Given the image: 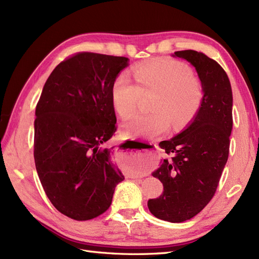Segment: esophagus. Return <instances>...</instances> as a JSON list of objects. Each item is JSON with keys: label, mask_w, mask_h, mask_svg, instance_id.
<instances>
[{"label": "esophagus", "mask_w": 259, "mask_h": 259, "mask_svg": "<svg viewBox=\"0 0 259 259\" xmlns=\"http://www.w3.org/2000/svg\"><path fill=\"white\" fill-rule=\"evenodd\" d=\"M154 147H155V148H159V146H158V145H154Z\"/></svg>", "instance_id": "obj_1"}]
</instances>
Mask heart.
I'll return each mask as SVG.
<instances>
[{"label":"heart","mask_w":259,"mask_h":259,"mask_svg":"<svg viewBox=\"0 0 259 259\" xmlns=\"http://www.w3.org/2000/svg\"><path fill=\"white\" fill-rule=\"evenodd\" d=\"M136 84L121 73L112 85V104L123 120L137 111L142 95L153 93L151 113L137 115L125 126L127 136L152 139L169 127L189 122L197 114L204 97L199 79L192 75L190 67L170 58L151 60L133 68Z\"/></svg>","instance_id":"obj_1"}]
</instances>
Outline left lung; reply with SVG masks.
Instances as JSON below:
<instances>
[{
	"label": "left lung",
	"mask_w": 259,
	"mask_h": 259,
	"mask_svg": "<svg viewBox=\"0 0 259 259\" xmlns=\"http://www.w3.org/2000/svg\"><path fill=\"white\" fill-rule=\"evenodd\" d=\"M195 68L204 97L193 121L180 134L160 143L170 160L152 175L164 191L148 201L151 214L162 221L183 223L199 214L213 199L228 160L232 131V92L228 75L217 61L201 52L174 53Z\"/></svg>",
	"instance_id": "obj_1"
}]
</instances>
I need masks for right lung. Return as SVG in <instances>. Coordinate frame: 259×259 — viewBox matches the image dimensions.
Masks as SVG:
<instances>
[{
  "instance_id": "add662e5",
  "label": "right lung",
  "mask_w": 259,
  "mask_h": 259,
  "mask_svg": "<svg viewBox=\"0 0 259 259\" xmlns=\"http://www.w3.org/2000/svg\"><path fill=\"white\" fill-rule=\"evenodd\" d=\"M128 58L82 52L53 70L35 108L34 161L52 204L75 221L111 205L124 179L104 145L116 131L112 85Z\"/></svg>"
}]
</instances>
